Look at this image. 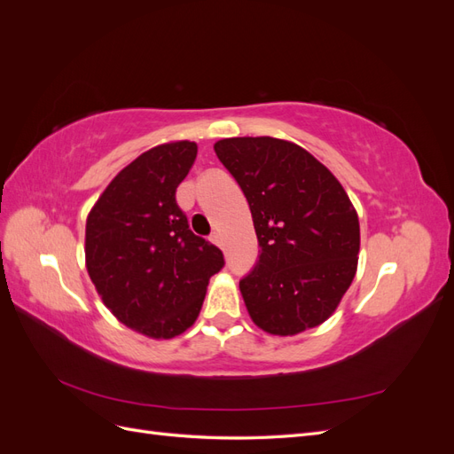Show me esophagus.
Here are the masks:
<instances>
[{
	"mask_svg": "<svg viewBox=\"0 0 454 454\" xmlns=\"http://www.w3.org/2000/svg\"><path fill=\"white\" fill-rule=\"evenodd\" d=\"M210 240L215 244V246H219V248H222L223 246V239H222V232H212V237H210Z\"/></svg>",
	"mask_w": 454,
	"mask_h": 454,
	"instance_id": "esophagus-1",
	"label": "esophagus"
}]
</instances>
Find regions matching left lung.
Wrapping results in <instances>:
<instances>
[{"label":"left lung","mask_w":454,"mask_h":454,"mask_svg":"<svg viewBox=\"0 0 454 454\" xmlns=\"http://www.w3.org/2000/svg\"><path fill=\"white\" fill-rule=\"evenodd\" d=\"M214 149L250 204L261 248L240 280L254 324L282 337L320 325L358 267L360 222L347 191L292 142L225 138Z\"/></svg>","instance_id":"8db88e82"}]
</instances>
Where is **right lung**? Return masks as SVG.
Returning a JSON list of instances; mask_svg holds the SVG:
<instances>
[{"label":"right lung","mask_w":454,"mask_h":454,"mask_svg":"<svg viewBox=\"0 0 454 454\" xmlns=\"http://www.w3.org/2000/svg\"><path fill=\"white\" fill-rule=\"evenodd\" d=\"M197 159L195 142L145 151L122 168L87 217L89 277L119 322L153 339L195 324L210 277L225 265L217 246L189 229L176 189Z\"/></svg>","instance_id":"right-lung-1"}]
</instances>
